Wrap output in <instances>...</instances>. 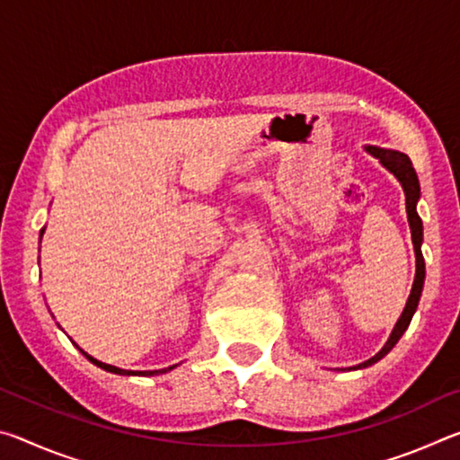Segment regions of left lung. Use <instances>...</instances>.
Instances as JSON below:
<instances>
[{
    "instance_id": "1",
    "label": "left lung",
    "mask_w": 460,
    "mask_h": 460,
    "mask_svg": "<svg viewBox=\"0 0 460 460\" xmlns=\"http://www.w3.org/2000/svg\"><path fill=\"white\" fill-rule=\"evenodd\" d=\"M371 155H376V158L381 162V166H385L389 172H392L395 178H398L403 194H406V213H408V223H410V231H411V243H414V252H416V276H414V284H411V292L408 296V302H406V308H403L402 316L398 318V323H395L392 334H389V339L384 347H381V351L377 355H373L371 359L363 361L359 365H355V367H349V369H365L369 367V365L377 363L379 359H384V357L392 351L395 342L402 339V334L406 332V329L410 326L411 316H414L416 308H418V302H420V296H422V288H424V278H426V270H424V258H422V219L418 217L416 211V202L420 199V182H418V176H416V170L411 166V160L408 158L406 154L402 152H394V150H384V147H373L367 146L365 147Z\"/></svg>"
}]
</instances>
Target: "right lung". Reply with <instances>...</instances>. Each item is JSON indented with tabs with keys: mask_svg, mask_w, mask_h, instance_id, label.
I'll return each instance as SVG.
<instances>
[{
	"mask_svg": "<svg viewBox=\"0 0 460 460\" xmlns=\"http://www.w3.org/2000/svg\"><path fill=\"white\" fill-rule=\"evenodd\" d=\"M44 235V229L40 231V237ZM79 351L87 357V359L93 363V365H97V367H101V369H105V371H109V373H118V376H144V377H150V376H160V373H166V371H170V369H174L176 365H172V367H166V369H154V371H128V369H119V367H115V365H107V363H101V361H97L95 357H91V355H87L83 351V349H79Z\"/></svg>",
	"mask_w": 460,
	"mask_h": 460,
	"instance_id": "obj_1",
	"label": "right lung"
}]
</instances>
